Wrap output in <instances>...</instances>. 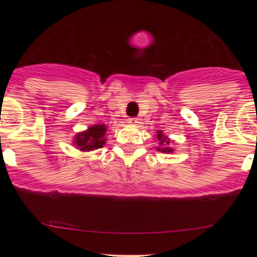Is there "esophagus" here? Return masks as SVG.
<instances>
[{"label": "esophagus", "instance_id": "esophagus-1", "mask_svg": "<svg viewBox=\"0 0 257 257\" xmlns=\"http://www.w3.org/2000/svg\"><path fill=\"white\" fill-rule=\"evenodd\" d=\"M128 123L129 124H137L138 118H135V117H131V118H128Z\"/></svg>", "mask_w": 257, "mask_h": 257}]
</instances>
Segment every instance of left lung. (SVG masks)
<instances>
[{"label": "left lung", "mask_w": 257, "mask_h": 257, "mask_svg": "<svg viewBox=\"0 0 257 257\" xmlns=\"http://www.w3.org/2000/svg\"><path fill=\"white\" fill-rule=\"evenodd\" d=\"M157 139L159 141V147H157L158 151L163 152V153H170L173 152L174 150L170 147V140L168 139L166 135H163V133L162 132H158L157 133Z\"/></svg>", "instance_id": "8db88e82"}]
</instances>
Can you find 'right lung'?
Wrapping results in <instances>:
<instances>
[{
  "label": "right lung",
  "instance_id": "right-lung-1",
  "mask_svg": "<svg viewBox=\"0 0 257 257\" xmlns=\"http://www.w3.org/2000/svg\"><path fill=\"white\" fill-rule=\"evenodd\" d=\"M106 125L105 124H96L89 126L85 132L78 133L75 137V145L81 151H93V150L101 149L105 145L106 139Z\"/></svg>",
  "mask_w": 257,
  "mask_h": 257
}]
</instances>
